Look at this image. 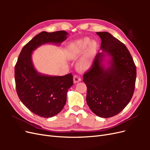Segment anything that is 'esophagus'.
<instances>
[{
	"label": "esophagus",
	"instance_id": "esophagus-1",
	"mask_svg": "<svg viewBox=\"0 0 150 150\" xmlns=\"http://www.w3.org/2000/svg\"><path fill=\"white\" fill-rule=\"evenodd\" d=\"M73 81H74V83L76 84V83H78L79 82H80V81H81V79L80 77H79L78 76H74V78H73Z\"/></svg>",
	"mask_w": 150,
	"mask_h": 150
}]
</instances>
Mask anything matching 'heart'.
<instances>
[{
    "label": "heart",
    "instance_id": "1",
    "mask_svg": "<svg viewBox=\"0 0 150 150\" xmlns=\"http://www.w3.org/2000/svg\"><path fill=\"white\" fill-rule=\"evenodd\" d=\"M97 49V42L86 38L71 42L67 48V54L71 59H76L83 54L77 67L81 71H86L91 66Z\"/></svg>",
    "mask_w": 150,
    "mask_h": 150
}]
</instances>
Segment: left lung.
Here are the masks:
<instances>
[{"label": "left lung", "mask_w": 150, "mask_h": 150, "mask_svg": "<svg viewBox=\"0 0 150 150\" xmlns=\"http://www.w3.org/2000/svg\"><path fill=\"white\" fill-rule=\"evenodd\" d=\"M96 34L101 39L91 69L84 74L86 102L95 115L114 116L129 103L134 93L137 69L128 49L108 32Z\"/></svg>", "instance_id": "left-lung-1"}]
</instances>
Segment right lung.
Instances as JSON below:
<instances>
[{"instance_id":"1","label":"right lung","mask_w":150,"mask_h":150,"mask_svg":"<svg viewBox=\"0 0 150 150\" xmlns=\"http://www.w3.org/2000/svg\"><path fill=\"white\" fill-rule=\"evenodd\" d=\"M64 30L41 32L22 48L15 66L16 91L20 100L34 114L51 117L59 113L66 103L67 92L73 85V77L50 76L39 72L33 62V53L42 45H60L67 38Z\"/></svg>"}]
</instances>
